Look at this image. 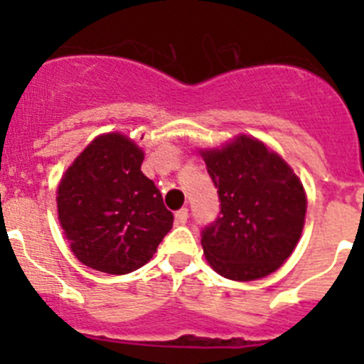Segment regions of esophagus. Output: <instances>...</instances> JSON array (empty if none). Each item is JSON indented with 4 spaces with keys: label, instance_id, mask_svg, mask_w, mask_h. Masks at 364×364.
Segmentation results:
<instances>
[{
    "label": "esophagus",
    "instance_id": "obj_1",
    "mask_svg": "<svg viewBox=\"0 0 364 364\" xmlns=\"http://www.w3.org/2000/svg\"><path fill=\"white\" fill-rule=\"evenodd\" d=\"M188 218H189L188 208H182V210H178V211H176V213H175L176 224H186V222H188Z\"/></svg>",
    "mask_w": 364,
    "mask_h": 364
}]
</instances>
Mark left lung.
<instances>
[{
	"label": "left lung",
	"instance_id": "obj_1",
	"mask_svg": "<svg viewBox=\"0 0 364 364\" xmlns=\"http://www.w3.org/2000/svg\"><path fill=\"white\" fill-rule=\"evenodd\" d=\"M198 153L220 198V217L202 231L208 264L230 281L268 277L302 235L308 198L301 178L277 151L250 134Z\"/></svg>",
	"mask_w": 364,
	"mask_h": 364
}]
</instances>
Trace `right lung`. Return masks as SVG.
<instances>
[{"instance_id":"right-lung-1","label":"right lung","mask_w":364,"mask_h":364,"mask_svg":"<svg viewBox=\"0 0 364 364\" xmlns=\"http://www.w3.org/2000/svg\"><path fill=\"white\" fill-rule=\"evenodd\" d=\"M142 162V147L112 131L98 134L62 175L58 220L70 252L89 268L111 275L142 268L173 228Z\"/></svg>"}]
</instances>
